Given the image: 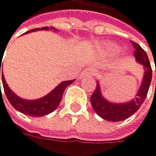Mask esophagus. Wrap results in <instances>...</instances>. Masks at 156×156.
<instances>
[{
  "label": "esophagus",
  "instance_id": "esophagus-1",
  "mask_svg": "<svg viewBox=\"0 0 156 156\" xmlns=\"http://www.w3.org/2000/svg\"><path fill=\"white\" fill-rule=\"evenodd\" d=\"M93 75V69L90 67V68H87L85 69L84 71H82V73L80 75V76H91Z\"/></svg>",
  "mask_w": 156,
  "mask_h": 156
}]
</instances>
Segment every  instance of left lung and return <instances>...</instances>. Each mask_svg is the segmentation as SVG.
<instances>
[{
  "label": "left lung",
  "mask_w": 156,
  "mask_h": 156,
  "mask_svg": "<svg viewBox=\"0 0 156 156\" xmlns=\"http://www.w3.org/2000/svg\"><path fill=\"white\" fill-rule=\"evenodd\" d=\"M131 44L134 48V56L136 60L144 65L146 69L144 80L142 81L141 87H140L138 93L136 94L135 99L131 101L125 102V104H111L101 97L100 84L97 82V87L94 93L91 95L90 101L93 109L100 117L102 119L111 121V122H119V121L126 120L130 117L132 114H134L143 105L144 101L147 98V94L151 82L152 70L149 60V57L145 51L141 48V46L137 43L131 41ZM156 74V69H155Z\"/></svg>",
  "instance_id": "8db88e82"
}]
</instances>
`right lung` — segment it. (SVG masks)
<instances>
[{
	"label": "right lung",
	"mask_w": 156,
	"mask_h": 156,
	"mask_svg": "<svg viewBox=\"0 0 156 156\" xmlns=\"http://www.w3.org/2000/svg\"><path fill=\"white\" fill-rule=\"evenodd\" d=\"M38 30L39 29H34L30 31H35ZM41 30H49V29L47 27H44ZM1 65H2V63L0 64V74ZM2 86H4V90H5L6 98L15 109H17L18 111L24 113V114L29 115V116L41 117V116L49 114L56 109L58 105L60 104V101H61L62 95H63L65 88H66L68 85H70L72 82H74L75 80L61 82L60 84L52 90L50 94H48L47 96H45V97L39 99V100H35V101H26V100H23V99L17 97V96L15 95L7 86L2 73Z\"/></svg>",
	"instance_id": "1"
}]
</instances>
